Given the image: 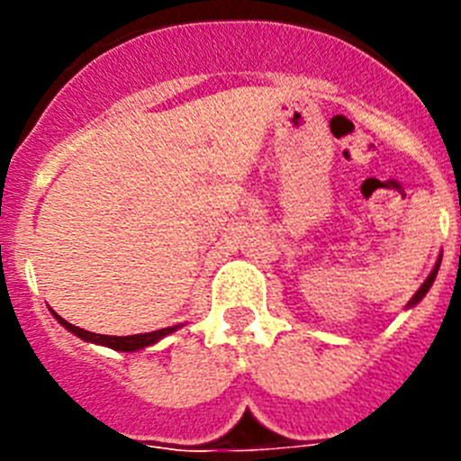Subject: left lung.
I'll return each instance as SVG.
<instances>
[{
	"instance_id": "left-lung-1",
	"label": "left lung",
	"mask_w": 461,
	"mask_h": 461,
	"mask_svg": "<svg viewBox=\"0 0 461 461\" xmlns=\"http://www.w3.org/2000/svg\"><path fill=\"white\" fill-rule=\"evenodd\" d=\"M438 266H441V260H438V263H437V267H434V270H431V275L427 276V279H425V284H422V286L418 288V293H415V295L411 297V303H409V304H418V303H420V300H422V297L427 295V291H429V288H431V284H434V279H437Z\"/></svg>"
}]
</instances>
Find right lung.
I'll return each instance as SVG.
<instances>
[{
  "label": "right lung",
  "mask_w": 461,
  "mask_h": 461,
  "mask_svg": "<svg viewBox=\"0 0 461 461\" xmlns=\"http://www.w3.org/2000/svg\"><path fill=\"white\" fill-rule=\"evenodd\" d=\"M55 313V312H52ZM55 319L59 321V323L64 325V328L68 330V332H73V335H78L80 339L85 341H94V344H104L108 346V348H115V351H138V348H145V346H152L154 341H158L161 337L170 335V332H175V330L180 328V325H173V328H161V330H154V332H145V335H129V337H110V335H96V332H87V330L78 328V325H71L68 321H64L62 316H57Z\"/></svg>",
  "instance_id": "obj_1"
}]
</instances>
